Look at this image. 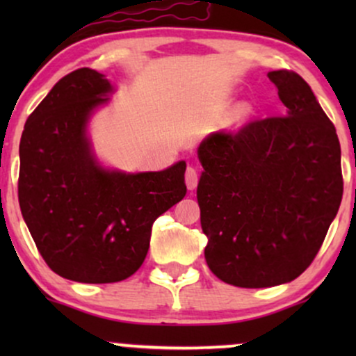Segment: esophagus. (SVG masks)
<instances>
[{"label":"esophagus","instance_id":"34e87169","mask_svg":"<svg viewBox=\"0 0 356 356\" xmlns=\"http://www.w3.org/2000/svg\"><path fill=\"white\" fill-rule=\"evenodd\" d=\"M197 170L194 169V167H187L186 169V184H187V189H195V186H197Z\"/></svg>","mask_w":356,"mask_h":356}]
</instances>
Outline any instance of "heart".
<instances>
[{"mask_svg": "<svg viewBox=\"0 0 356 356\" xmlns=\"http://www.w3.org/2000/svg\"><path fill=\"white\" fill-rule=\"evenodd\" d=\"M249 113H251V107L249 105H239L234 112V118L236 120H244V118L249 117Z\"/></svg>", "mask_w": 356, "mask_h": 356, "instance_id": "1", "label": "heart"}]
</instances>
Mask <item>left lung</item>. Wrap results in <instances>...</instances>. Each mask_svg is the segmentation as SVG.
<instances>
[{"instance_id":"1","label":"left lung","mask_w":356,"mask_h":356,"mask_svg":"<svg viewBox=\"0 0 356 356\" xmlns=\"http://www.w3.org/2000/svg\"><path fill=\"white\" fill-rule=\"evenodd\" d=\"M284 115L214 132L199 145L207 266L224 283L296 280L320 251L343 195L337 129L295 72L268 73Z\"/></svg>"}]
</instances>
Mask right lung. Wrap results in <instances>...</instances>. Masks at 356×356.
I'll return each mask as SVG.
<instances>
[{
	"instance_id": "add662e5",
	"label": "right lung",
	"mask_w": 356,
	"mask_h": 356,
	"mask_svg": "<svg viewBox=\"0 0 356 356\" xmlns=\"http://www.w3.org/2000/svg\"><path fill=\"white\" fill-rule=\"evenodd\" d=\"M112 85L92 68L68 73L28 117L19 142L18 199L51 271L79 283H117L144 263L154 220L182 201L186 162L124 174L97 162L87 137Z\"/></svg>"
}]
</instances>
